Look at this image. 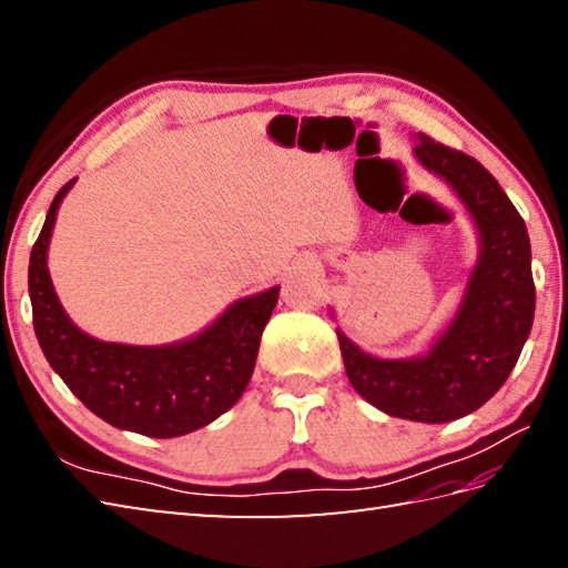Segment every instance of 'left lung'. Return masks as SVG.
I'll use <instances>...</instances> for the list:
<instances>
[{
	"instance_id": "left-lung-1",
	"label": "left lung",
	"mask_w": 568,
	"mask_h": 568,
	"mask_svg": "<svg viewBox=\"0 0 568 568\" xmlns=\"http://www.w3.org/2000/svg\"><path fill=\"white\" fill-rule=\"evenodd\" d=\"M415 159L442 178L478 232L462 303L425 354L381 358L336 329L354 390L381 413L442 425L488 403L508 381L535 320L532 248L510 197L484 165L415 136Z\"/></svg>"
}]
</instances>
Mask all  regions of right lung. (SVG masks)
<instances>
[{"label": "right lung", "mask_w": 568, "mask_h": 568, "mask_svg": "<svg viewBox=\"0 0 568 568\" xmlns=\"http://www.w3.org/2000/svg\"><path fill=\"white\" fill-rule=\"evenodd\" d=\"M72 185L75 180L53 197L29 261L33 329L45 361L84 407L116 429L171 439L207 427L244 395L281 287L236 300L210 327L173 344L94 339L68 317L48 273V244Z\"/></svg>", "instance_id": "1"}]
</instances>
